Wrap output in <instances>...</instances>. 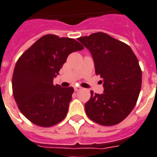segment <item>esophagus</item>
<instances>
[{
    "mask_svg": "<svg viewBox=\"0 0 157 157\" xmlns=\"http://www.w3.org/2000/svg\"><path fill=\"white\" fill-rule=\"evenodd\" d=\"M82 90V87H80V86H75V91H79V90Z\"/></svg>",
    "mask_w": 157,
    "mask_h": 157,
    "instance_id": "1",
    "label": "esophagus"
}]
</instances>
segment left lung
I'll list each match as a JSON object with an SVG mask.
<instances>
[{
	"label": "left lung",
	"instance_id": "obj_1",
	"mask_svg": "<svg viewBox=\"0 0 157 157\" xmlns=\"http://www.w3.org/2000/svg\"><path fill=\"white\" fill-rule=\"evenodd\" d=\"M78 40L91 54L95 74L103 78V93L90 91L85 111L90 120L112 126L125 119L137 102L142 71L129 46L107 33L99 32Z\"/></svg>",
	"mask_w": 157,
	"mask_h": 157
}]
</instances>
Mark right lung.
<instances>
[{
  "mask_svg": "<svg viewBox=\"0 0 157 157\" xmlns=\"http://www.w3.org/2000/svg\"><path fill=\"white\" fill-rule=\"evenodd\" d=\"M73 38L47 34L20 57L12 86L21 112L33 124L51 127L66 117L74 88L53 84L70 54L83 49Z\"/></svg>",
  "mask_w": 157,
  "mask_h": 157,
  "instance_id": "add662e5",
  "label": "right lung"
}]
</instances>
